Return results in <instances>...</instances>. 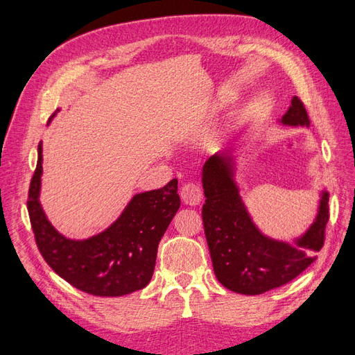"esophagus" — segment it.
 Returning a JSON list of instances; mask_svg holds the SVG:
<instances>
[{"instance_id":"obj_1","label":"esophagus","mask_w":355,"mask_h":355,"mask_svg":"<svg viewBox=\"0 0 355 355\" xmlns=\"http://www.w3.org/2000/svg\"><path fill=\"white\" fill-rule=\"evenodd\" d=\"M180 194L182 202L186 205H190V207H196V205H199L203 199L202 189L198 184H194V182H186V184L181 187Z\"/></svg>"}]
</instances>
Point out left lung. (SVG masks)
Wrapping results in <instances>:
<instances>
[{"label":"left lung","mask_w":355,"mask_h":355,"mask_svg":"<svg viewBox=\"0 0 355 355\" xmlns=\"http://www.w3.org/2000/svg\"><path fill=\"white\" fill-rule=\"evenodd\" d=\"M289 127H310L304 103L293 97L280 119ZM228 155H212L203 165L205 205L202 218L214 272L224 288L243 295H261L280 288L310 267L324 243L329 193L322 191L314 223L293 245L259 232L239 193Z\"/></svg>","instance_id":"obj_1"}]
</instances>
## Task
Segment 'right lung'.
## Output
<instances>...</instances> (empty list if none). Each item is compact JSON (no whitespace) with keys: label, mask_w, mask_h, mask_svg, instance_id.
Masks as SVG:
<instances>
[{"label":"right lung","mask_w":355,"mask_h":355,"mask_svg":"<svg viewBox=\"0 0 355 355\" xmlns=\"http://www.w3.org/2000/svg\"><path fill=\"white\" fill-rule=\"evenodd\" d=\"M42 146L33 173L28 212L35 242L45 262L73 288L96 296H122L148 284L157 245L180 208L178 181L139 193L105 232L85 240L62 236L50 224L40 203Z\"/></svg>","instance_id":"1"}]
</instances>
